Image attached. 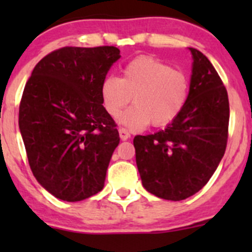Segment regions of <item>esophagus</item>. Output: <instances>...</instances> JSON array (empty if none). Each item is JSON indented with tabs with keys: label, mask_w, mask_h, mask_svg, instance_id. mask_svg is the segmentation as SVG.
<instances>
[{
	"label": "esophagus",
	"mask_w": 252,
	"mask_h": 252,
	"mask_svg": "<svg viewBox=\"0 0 252 252\" xmlns=\"http://www.w3.org/2000/svg\"><path fill=\"white\" fill-rule=\"evenodd\" d=\"M119 136H121V139L123 141L128 140L129 138H130V134H129V131L126 130V128H119Z\"/></svg>",
	"instance_id": "esophagus-1"
}]
</instances>
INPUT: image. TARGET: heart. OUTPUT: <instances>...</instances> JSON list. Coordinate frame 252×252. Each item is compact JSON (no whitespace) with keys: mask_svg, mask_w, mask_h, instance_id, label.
I'll return each instance as SVG.
<instances>
[{"mask_svg":"<svg viewBox=\"0 0 252 252\" xmlns=\"http://www.w3.org/2000/svg\"><path fill=\"white\" fill-rule=\"evenodd\" d=\"M190 81L187 73L167 63L140 56L124 67L122 78L110 75L101 84V100L108 116H119L133 97L119 122L134 131L171 124L183 111L189 97Z\"/></svg>","mask_w":252,"mask_h":252,"instance_id":"b5f03b06","label":"heart"}]
</instances>
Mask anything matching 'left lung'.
<instances>
[{
    "label": "left lung",
    "instance_id": "1",
    "mask_svg": "<svg viewBox=\"0 0 252 252\" xmlns=\"http://www.w3.org/2000/svg\"><path fill=\"white\" fill-rule=\"evenodd\" d=\"M189 50L194 62L185 107L164 130L134 138L142 185L172 201L188 199L207 184L228 140L227 89L204 53Z\"/></svg>",
    "mask_w": 252,
    "mask_h": 252
}]
</instances>
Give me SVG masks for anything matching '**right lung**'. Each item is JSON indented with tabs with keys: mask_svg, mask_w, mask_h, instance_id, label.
<instances>
[{
	"mask_svg": "<svg viewBox=\"0 0 252 252\" xmlns=\"http://www.w3.org/2000/svg\"><path fill=\"white\" fill-rule=\"evenodd\" d=\"M121 51L62 47L45 56L25 84L19 129L37 182L63 201L101 191L119 144L101 100V84Z\"/></svg>",
	"mask_w": 252,
	"mask_h": 252,
	"instance_id": "add662e5",
	"label": "right lung"
}]
</instances>
